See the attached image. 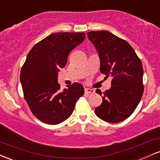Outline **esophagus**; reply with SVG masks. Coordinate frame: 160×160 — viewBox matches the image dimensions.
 <instances>
[{
  "label": "esophagus",
  "mask_w": 160,
  "mask_h": 160,
  "mask_svg": "<svg viewBox=\"0 0 160 160\" xmlns=\"http://www.w3.org/2000/svg\"><path fill=\"white\" fill-rule=\"evenodd\" d=\"M84 92H85L86 94H91V93H94L95 91L93 89H91V88H85Z\"/></svg>",
  "instance_id": "esophagus-1"
}]
</instances>
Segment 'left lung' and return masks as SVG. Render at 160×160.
Masks as SVG:
<instances>
[{
	"label": "left lung",
	"mask_w": 160,
	"mask_h": 160,
	"mask_svg": "<svg viewBox=\"0 0 160 160\" xmlns=\"http://www.w3.org/2000/svg\"><path fill=\"white\" fill-rule=\"evenodd\" d=\"M88 37L100 59V72L112 78V87L103 93L97 116L108 123L128 118L136 110L144 92L143 67L132 47L106 31H90ZM102 96L99 89L96 91Z\"/></svg>",
	"instance_id": "obj_1"
}]
</instances>
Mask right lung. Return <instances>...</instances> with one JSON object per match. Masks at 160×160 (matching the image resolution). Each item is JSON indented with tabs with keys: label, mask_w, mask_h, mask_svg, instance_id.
<instances>
[{
	"label": "right lung",
	"mask_w": 160,
	"mask_h": 160,
	"mask_svg": "<svg viewBox=\"0 0 160 160\" xmlns=\"http://www.w3.org/2000/svg\"><path fill=\"white\" fill-rule=\"evenodd\" d=\"M84 38V33H52L28 53L20 81L24 99L39 121L52 125L62 123L72 114L77 100L84 95V87L78 82L61 91L58 72L67 64L69 52Z\"/></svg>",
	"instance_id": "1"
}]
</instances>
